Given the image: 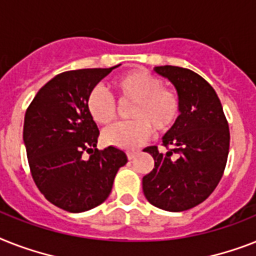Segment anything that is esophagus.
<instances>
[{
	"instance_id": "obj_1",
	"label": "esophagus",
	"mask_w": 256,
	"mask_h": 256,
	"mask_svg": "<svg viewBox=\"0 0 256 256\" xmlns=\"http://www.w3.org/2000/svg\"><path fill=\"white\" fill-rule=\"evenodd\" d=\"M128 160H132V159H134L135 155H136V151H128Z\"/></svg>"
}]
</instances>
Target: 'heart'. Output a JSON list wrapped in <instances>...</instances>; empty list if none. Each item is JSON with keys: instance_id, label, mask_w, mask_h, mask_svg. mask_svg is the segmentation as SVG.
Returning a JSON list of instances; mask_svg holds the SVG:
<instances>
[{"instance_id": "heart-1", "label": "heart", "mask_w": 256, "mask_h": 256, "mask_svg": "<svg viewBox=\"0 0 256 256\" xmlns=\"http://www.w3.org/2000/svg\"><path fill=\"white\" fill-rule=\"evenodd\" d=\"M113 88L121 102H132L128 117L132 121L114 124L102 134L110 146L132 150L150 138L152 128L158 132L171 130L182 113L180 97L175 90L164 88L163 80L148 70H135L113 81ZM86 109L93 121L108 126L117 118V102L101 86L90 90Z\"/></svg>"}]
</instances>
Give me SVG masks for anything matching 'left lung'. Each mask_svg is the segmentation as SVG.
I'll use <instances>...</instances> for the list:
<instances>
[{
    "mask_svg": "<svg viewBox=\"0 0 256 256\" xmlns=\"http://www.w3.org/2000/svg\"><path fill=\"white\" fill-rule=\"evenodd\" d=\"M155 72L175 85L182 114L163 136L167 152L156 146L144 151L155 162L143 178V193L154 206L182 212L205 201L225 171L229 155V124L212 85L190 70L174 66L155 67Z\"/></svg>",
    "mask_w": 256,
    "mask_h": 256,
    "instance_id": "left-lung-1",
    "label": "left lung"
}]
</instances>
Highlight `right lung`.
<instances>
[{"mask_svg": "<svg viewBox=\"0 0 256 256\" xmlns=\"http://www.w3.org/2000/svg\"><path fill=\"white\" fill-rule=\"evenodd\" d=\"M116 67L58 74L39 89L24 114V142L32 180L63 210L80 213L98 206L128 163L122 150L96 148L100 132L86 109L90 90ZM85 152L89 160L84 159Z\"/></svg>", "mask_w": 256, "mask_h": 256, "instance_id": "obj_1", "label": "right lung"}]
</instances>
